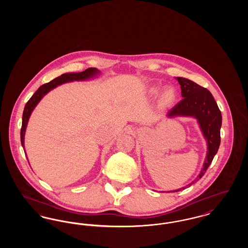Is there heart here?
Returning a JSON list of instances; mask_svg holds the SVG:
<instances>
[{
    "instance_id": "1",
    "label": "heart",
    "mask_w": 248,
    "mask_h": 248,
    "mask_svg": "<svg viewBox=\"0 0 248 248\" xmlns=\"http://www.w3.org/2000/svg\"><path fill=\"white\" fill-rule=\"evenodd\" d=\"M152 92L154 93V94H157L158 93V89L154 87V88L152 89ZM174 98H175V94H174V92L171 89H165L161 94V99L165 103L172 102L174 100Z\"/></svg>"
}]
</instances>
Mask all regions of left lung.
Segmentation results:
<instances>
[{"label":"left lung","mask_w":248,"mask_h":248,"mask_svg":"<svg viewBox=\"0 0 248 248\" xmlns=\"http://www.w3.org/2000/svg\"><path fill=\"white\" fill-rule=\"evenodd\" d=\"M176 79L180 84L183 99L168 111L167 117L173 118L176 116H184L196 119L207 143L206 157L200 174L195 178L196 181L204 175L218 151L220 145L222 116L212 94L206 88L202 87L186 78L177 77ZM194 181H192V183ZM185 188H187V186L176 190H171V192H177Z\"/></svg>","instance_id":"left-lung-1"}]
</instances>
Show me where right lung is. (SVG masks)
Returning <instances> with one entry per match:
<instances>
[{"label": "right lung", "mask_w": 248, "mask_h": 248, "mask_svg": "<svg viewBox=\"0 0 248 248\" xmlns=\"http://www.w3.org/2000/svg\"><path fill=\"white\" fill-rule=\"evenodd\" d=\"M99 73H100V71H98L97 69L89 68L82 72L64 73V74L59 76L58 78H55L51 82L41 85L35 93L32 94V96L29 99V101L27 102V104L24 108L23 115H22V126H21V132H20V139H21L22 147L24 148V137H25V132H26L30 116H31L32 110L34 109L36 105L40 102V100L46 94H47L49 91H51L52 89L56 88L58 85H60L62 83H69V82H73V81H85L90 78H94V76L98 75Z\"/></svg>", "instance_id": "obj_1"}]
</instances>
